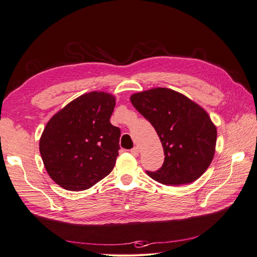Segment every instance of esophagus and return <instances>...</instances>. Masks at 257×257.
Here are the masks:
<instances>
[{
    "label": "esophagus",
    "instance_id": "34e87169",
    "mask_svg": "<svg viewBox=\"0 0 257 257\" xmlns=\"http://www.w3.org/2000/svg\"><path fill=\"white\" fill-rule=\"evenodd\" d=\"M131 154L132 155H134V157H138V154H139V149L137 147H135V148H133V149H131Z\"/></svg>",
    "mask_w": 257,
    "mask_h": 257
}]
</instances>
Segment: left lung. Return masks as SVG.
I'll return each instance as SVG.
<instances>
[{
  "mask_svg": "<svg viewBox=\"0 0 257 257\" xmlns=\"http://www.w3.org/2000/svg\"><path fill=\"white\" fill-rule=\"evenodd\" d=\"M130 98L152 124L164 148V164L158 172L147 174L172 186L197 180L215 152L216 126L208 112L182 93L167 88L134 93Z\"/></svg>",
  "mask_w": 257,
  "mask_h": 257,
  "instance_id": "1",
  "label": "left lung"
}]
</instances>
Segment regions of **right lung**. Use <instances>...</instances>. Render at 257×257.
I'll list each match as a JSON object with an SVG mask.
<instances>
[{
  "instance_id": "add662e5",
  "label": "right lung",
  "mask_w": 257,
  "mask_h": 257,
  "mask_svg": "<svg viewBox=\"0 0 257 257\" xmlns=\"http://www.w3.org/2000/svg\"><path fill=\"white\" fill-rule=\"evenodd\" d=\"M115 97L92 91L75 98L46 124L40 139L44 166L67 191H83L111 173L121 131L110 123Z\"/></svg>"
}]
</instances>
